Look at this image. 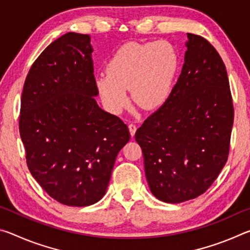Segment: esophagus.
I'll return each instance as SVG.
<instances>
[{"mask_svg":"<svg viewBox=\"0 0 250 250\" xmlns=\"http://www.w3.org/2000/svg\"><path fill=\"white\" fill-rule=\"evenodd\" d=\"M129 131H130L131 137H133V135L135 134V131H137V125H133V124H130L129 125Z\"/></svg>","mask_w":250,"mask_h":250,"instance_id":"34e87169","label":"esophagus"}]
</instances>
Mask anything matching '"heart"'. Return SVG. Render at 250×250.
<instances>
[{
    "instance_id": "obj_1",
    "label": "heart",
    "mask_w": 250,
    "mask_h": 250,
    "mask_svg": "<svg viewBox=\"0 0 250 250\" xmlns=\"http://www.w3.org/2000/svg\"><path fill=\"white\" fill-rule=\"evenodd\" d=\"M179 68V56L167 41L128 43L117 50L107 65V74L96 78L100 99L110 112L119 115L130 98L139 105L156 109L172 94Z\"/></svg>"
}]
</instances>
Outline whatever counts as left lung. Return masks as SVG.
<instances>
[{
	"label": "left lung",
	"instance_id": "obj_1",
	"mask_svg": "<svg viewBox=\"0 0 250 250\" xmlns=\"http://www.w3.org/2000/svg\"><path fill=\"white\" fill-rule=\"evenodd\" d=\"M188 39L170 98L135 132L152 194L172 204L202 195L216 180L234 124L223 59L204 37L188 33Z\"/></svg>",
	"mask_w": 250,
	"mask_h": 250
}]
</instances>
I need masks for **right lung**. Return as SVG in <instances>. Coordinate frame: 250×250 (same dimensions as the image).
Instances as JSON below:
<instances>
[{"instance_id":"obj_1","label":"right lung","mask_w":250,"mask_h":250,"mask_svg":"<svg viewBox=\"0 0 250 250\" xmlns=\"http://www.w3.org/2000/svg\"><path fill=\"white\" fill-rule=\"evenodd\" d=\"M90 36L69 32L29 69L21 99L20 134L34 179L54 200L89 206L107 191L126 125L101 109Z\"/></svg>"}]
</instances>
